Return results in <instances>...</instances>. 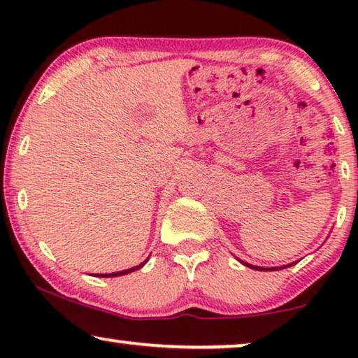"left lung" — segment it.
Segmentation results:
<instances>
[{
	"mask_svg": "<svg viewBox=\"0 0 358 358\" xmlns=\"http://www.w3.org/2000/svg\"><path fill=\"white\" fill-rule=\"evenodd\" d=\"M238 259V257H236ZM239 262L241 264H244V266L246 267H251V268H256V271H280V268H287V267H290V266H293V264H288V266H280V267H259V266H252V264H248V262H244V261H241V259H238ZM296 264V262H295Z\"/></svg>",
	"mask_w": 358,
	"mask_h": 358,
	"instance_id": "obj_1",
	"label": "left lung"
}]
</instances>
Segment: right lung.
I'll return each mask as SVG.
<instances>
[{
	"label": "right lung",
	"mask_w": 358,
	"mask_h": 358,
	"mask_svg": "<svg viewBox=\"0 0 358 358\" xmlns=\"http://www.w3.org/2000/svg\"><path fill=\"white\" fill-rule=\"evenodd\" d=\"M148 259L150 257H146V261H143L140 264V266H135V267H131V268H127V271H120V272H112V273H94L96 277H119V275H125V273H130V272H135V271H138L140 267H143L146 262H148Z\"/></svg>",
	"instance_id": "1"
}]
</instances>
